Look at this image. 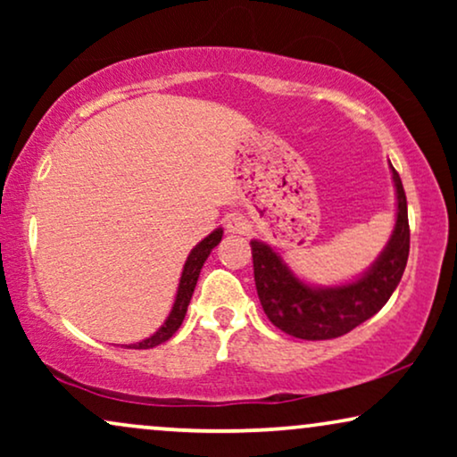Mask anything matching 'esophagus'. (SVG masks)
<instances>
[{
  "label": "esophagus",
  "instance_id": "obj_1",
  "mask_svg": "<svg viewBox=\"0 0 457 457\" xmlns=\"http://www.w3.org/2000/svg\"><path fill=\"white\" fill-rule=\"evenodd\" d=\"M249 228H252V224L245 216H239V214H230L227 218V230L233 235H245L249 233Z\"/></svg>",
  "mask_w": 457,
  "mask_h": 457
}]
</instances>
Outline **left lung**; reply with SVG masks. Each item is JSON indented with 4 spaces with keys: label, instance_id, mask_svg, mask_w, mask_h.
<instances>
[{
    "label": "left lung",
    "instance_id": "1",
    "mask_svg": "<svg viewBox=\"0 0 457 457\" xmlns=\"http://www.w3.org/2000/svg\"><path fill=\"white\" fill-rule=\"evenodd\" d=\"M391 177L397 199L395 227L378 258L349 283L330 287L305 283L287 266L277 249L252 239L255 289L274 327L305 341L335 339L360 327L389 302L403 277L410 253L408 202L402 179L393 166Z\"/></svg>",
    "mask_w": 457,
    "mask_h": 457
}]
</instances>
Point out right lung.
Masks as SVG:
<instances>
[{
    "label": "right lung",
    "instance_id": "add662e5",
    "mask_svg": "<svg viewBox=\"0 0 457 457\" xmlns=\"http://www.w3.org/2000/svg\"><path fill=\"white\" fill-rule=\"evenodd\" d=\"M220 241H222V228H216V230H212V233L205 237V239L199 241L197 245L191 249V253L187 255L183 272H180L179 289H177V295H174L172 310H170V314L166 316L164 324H162V327L155 330L152 337H147V339H143L139 343H130V345H124V347L149 349V347L160 345V343H166L174 333H177L179 327L185 320V314H187V308H189L191 295H193V291H195L199 272H202V268L205 264V260H208V255L212 253V249H214Z\"/></svg>",
    "mask_w": 457,
    "mask_h": 457
}]
</instances>
